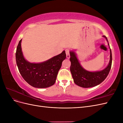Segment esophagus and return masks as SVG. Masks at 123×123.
Segmentation results:
<instances>
[{
  "instance_id": "obj_1",
  "label": "esophagus",
  "mask_w": 123,
  "mask_h": 123,
  "mask_svg": "<svg viewBox=\"0 0 123 123\" xmlns=\"http://www.w3.org/2000/svg\"><path fill=\"white\" fill-rule=\"evenodd\" d=\"M66 53V57L67 58H70V53H69V50L68 49H66L65 50Z\"/></svg>"
}]
</instances>
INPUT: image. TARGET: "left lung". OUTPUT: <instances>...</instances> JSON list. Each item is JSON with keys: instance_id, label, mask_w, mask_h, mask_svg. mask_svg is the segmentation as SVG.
Returning <instances> with one entry per match:
<instances>
[{"instance_id": "1", "label": "left lung", "mask_w": 123, "mask_h": 123, "mask_svg": "<svg viewBox=\"0 0 123 123\" xmlns=\"http://www.w3.org/2000/svg\"><path fill=\"white\" fill-rule=\"evenodd\" d=\"M103 37L105 38L108 43L106 37L105 35L103 36ZM108 44L109 46V43H108ZM110 61L106 68L101 71L91 72L83 68L80 64L76 53L74 51H70V71L72 74L74 83L83 88H91L95 87L102 83L108 75L111 67L112 53L110 48Z\"/></svg>"}]
</instances>
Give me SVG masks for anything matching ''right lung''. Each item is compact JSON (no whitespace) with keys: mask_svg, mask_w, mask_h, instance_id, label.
Segmentation results:
<instances>
[{"mask_svg":"<svg viewBox=\"0 0 123 123\" xmlns=\"http://www.w3.org/2000/svg\"><path fill=\"white\" fill-rule=\"evenodd\" d=\"M19 41L16 52V61L23 79L32 87L45 88L53 85L62 62L66 58L65 51L48 60L39 63L30 62L25 58Z\"/></svg>","mask_w":123,"mask_h":123,"instance_id":"obj_1","label":"right lung"}]
</instances>
